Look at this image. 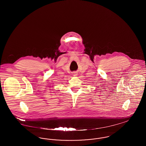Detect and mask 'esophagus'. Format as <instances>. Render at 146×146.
<instances>
[{"label":"esophagus","instance_id":"esophagus-1","mask_svg":"<svg viewBox=\"0 0 146 146\" xmlns=\"http://www.w3.org/2000/svg\"><path fill=\"white\" fill-rule=\"evenodd\" d=\"M78 73H77V72H74L73 73V76H77V74Z\"/></svg>","mask_w":146,"mask_h":146}]
</instances>
